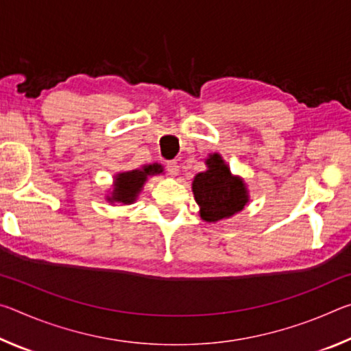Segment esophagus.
Returning a JSON list of instances; mask_svg holds the SVG:
<instances>
[{"label": "esophagus", "instance_id": "esophagus-1", "mask_svg": "<svg viewBox=\"0 0 351 351\" xmlns=\"http://www.w3.org/2000/svg\"><path fill=\"white\" fill-rule=\"evenodd\" d=\"M165 170H167V173L171 176H176L180 173V165H178L176 161H169L165 164Z\"/></svg>", "mask_w": 351, "mask_h": 351}]
</instances>
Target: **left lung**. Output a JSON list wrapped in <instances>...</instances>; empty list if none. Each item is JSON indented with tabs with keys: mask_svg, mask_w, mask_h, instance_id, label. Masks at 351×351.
I'll return each instance as SVG.
<instances>
[{
	"mask_svg": "<svg viewBox=\"0 0 351 351\" xmlns=\"http://www.w3.org/2000/svg\"><path fill=\"white\" fill-rule=\"evenodd\" d=\"M206 164L209 170L195 176L192 189L201 207V218L217 223L240 212L247 203V193L245 184L240 178L230 175L219 154H212Z\"/></svg>",
	"mask_w": 351,
	"mask_h": 351,
	"instance_id": "8db88e82",
	"label": "left lung"
}]
</instances>
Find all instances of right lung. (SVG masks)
<instances>
[{
  "mask_svg": "<svg viewBox=\"0 0 351 351\" xmlns=\"http://www.w3.org/2000/svg\"><path fill=\"white\" fill-rule=\"evenodd\" d=\"M159 165H145L142 170H132L127 173H121L116 176V186L112 190V197H110V201H119L123 204H132L138 197L142 186L147 181L148 175L159 173Z\"/></svg>",
  "mask_w": 351,
  "mask_h": 351,
  "instance_id": "right-lung-1",
  "label": "right lung"
}]
</instances>
